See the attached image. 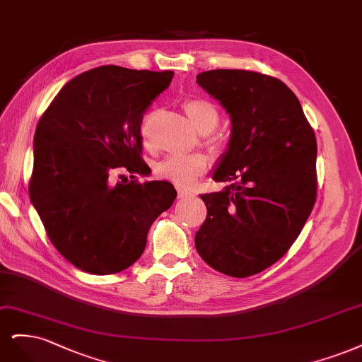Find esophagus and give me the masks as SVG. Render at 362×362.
<instances>
[{"mask_svg": "<svg viewBox=\"0 0 362 362\" xmlns=\"http://www.w3.org/2000/svg\"><path fill=\"white\" fill-rule=\"evenodd\" d=\"M177 194H179V197H180V198H185V197H189V195H192V192H191L189 189H183V188H179V189H177Z\"/></svg>", "mask_w": 362, "mask_h": 362, "instance_id": "34e87169", "label": "esophagus"}]
</instances>
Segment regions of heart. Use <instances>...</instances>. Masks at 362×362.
<instances>
[{
  "label": "heart",
  "instance_id": "1",
  "mask_svg": "<svg viewBox=\"0 0 362 362\" xmlns=\"http://www.w3.org/2000/svg\"><path fill=\"white\" fill-rule=\"evenodd\" d=\"M183 110L188 115L194 129L202 134H211L219 123V112L212 102L206 99H188L183 102ZM212 148L219 150L221 143L212 141ZM209 168V160L204 155L195 153L185 158H165L155 167V174L159 179H165L179 186H191Z\"/></svg>",
  "mask_w": 362,
  "mask_h": 362
}]
</instances>
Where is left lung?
<instances>
[{
  "label": "left lung",
  "instance_id": "left-lung-1",
  "mask_svg": "<svg viewBox=\"0 0 362 362\" xmlns=\"http://www.w3.org/2000/svg\"><path fill=\"white\" fill-rule=\"evenodd\" d=\"M197 84L230 114L231 136L214 173L230 185L202 195L207 215L195 248L215 271L245 278L281 259L304 228L317 195L316 136L274 76L216 69Z\"/></svg>",
  "mask_w": 362,
  "mask_h": 362
}]
</instances>
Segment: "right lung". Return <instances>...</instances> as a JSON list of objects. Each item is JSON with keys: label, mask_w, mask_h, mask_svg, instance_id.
I'll return each mask as SVG.
<instances>
[{"label": "right lung", "mask_w": 362, "mask_h": 362, "mask_svg": "<svg viewBox=\"0 0 362 362\" xmlns=\"http://www.w3.org/2000/svg\"><path fill=\"white\" fill-rule=\"evenodd\" d=\"M174 72L100 66L58 91L34 135L30 198L49 240L78 269L117 274L146 248L153 221L177 192L164 180L114 183V170L143 174L141 122Z\"/></svg>", "instance_id": "1"}]
</instances>
